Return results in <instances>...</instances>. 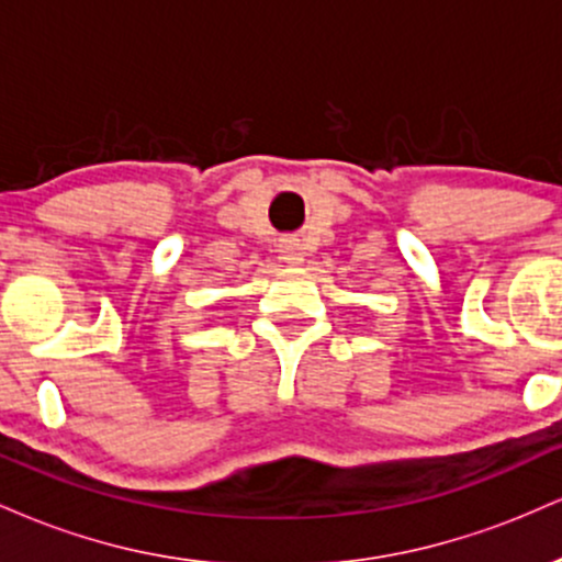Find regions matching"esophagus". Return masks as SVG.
Here are the masks:
<instances>
[{
  "instance_id": "obj_1",
  "label": "esophagus",
  "mask_w": 562,
  "mask_h": 562,
  "mask_svg": "<svg viewBox=\"0 0 562 562\" xmlns=\"http://www.w3.org/2000/svg\"><path fill=\"white\" fill-rule=\"evenodd\" d=\"M280 259L290 263V267H299L303 261V248L295 237H282L280 240Z\"/></svg>"
}]
</instances>
